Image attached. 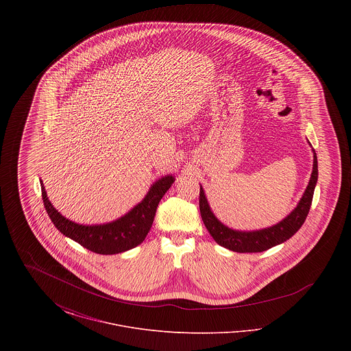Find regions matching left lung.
<instances>
[{"label": "left lung", "mask_w": 351, "mask_h": 351, "mask_svg": "<svg viewBox=\"0 0 351 351\" xmlns=\"http://www.w3.org/2000/svg\"><path fill=\"white\" fill-rule=\"evenodd\" d=\"M312 146V145H311ZM313 151V169L311 180L296 208L276 225L261 230H235L223 225L212 212L205 192L200 185V213L205 228L219 246L235 252H262L280 245L296 233L309 213L315 188L317 184V156Z\"/></svg>", "instance_id": "8db88e82"}]
</instances>
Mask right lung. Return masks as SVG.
<instances>
[{
	"mask_svg": "<svg viewBox=\"0 0 351 351\" xmlns=\"http://www.w3.org/2000/svg\"><path fill=\"white\" fill-rule=\"evenodd\" d=\"M173 182L172 175L158 179L151 185L145 199L132 210L112 222L97 225H83L64 217L51 204L42 180L40 188L49 217L60 233L96 254L113 255L134 249L145 241L152 226L158 204Z\"/></svg>",
	"mask_w": 351,
	"mask_h": 351,
	"instance_id": "add662e5",
	"label": "right lung"
}]
</instances>
